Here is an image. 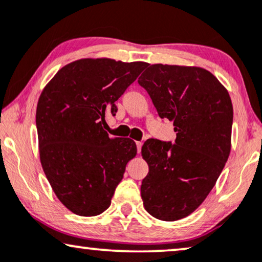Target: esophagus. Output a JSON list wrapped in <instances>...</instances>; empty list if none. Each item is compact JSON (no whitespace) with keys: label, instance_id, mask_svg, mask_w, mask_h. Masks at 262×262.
<instances>
[{"label":"esophagus","instance_id":"obj_1","mask_svg":"<svg viewBox=\"0 0 262 262\" xmlns=\"http://www.w3.org/2000/svg\"><path fill=\"white\" fill-rule=\"evenodd\" d=\"M141 146H142V142H137V148H138V153H140L141 151Z\"/></svg>","mask_w":262,"mask_h":262}]
</instances>
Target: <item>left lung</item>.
Listing matches in <instances>:
<instances>
[{"label": "left lung", "mask_w": 262, "mask_h": 262, "mask_svg": "<svg viewBox=\"0 0 262 262\" xmlns=\"http://www.w3.org/2000/svg\"><path fill=\"white\" fill-rule=\"evenodd\" d=\"M139 83L176 132L175 144L148 139L142 146L148 164L144 207L160 221H179L200 206L224 169L231 151V98L201 67L147 64Z\"/></svg>", "instance_id": "8db88e82"}]
</instances>
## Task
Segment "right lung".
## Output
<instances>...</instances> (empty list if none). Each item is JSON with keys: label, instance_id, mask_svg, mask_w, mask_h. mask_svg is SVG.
<instances>
[{"label": "right lung", "instance_id": "add662e5", "mask_svg": "<svg viewBox=\"0 0 262 262\" xmlns=\"http://www.w3.org/2000/svg\"><path fill=\"white\" fill-rule=\"evenodd\" d=\"M146 67V62L81 58L62 67L41 91L36 113L41 167L73 213H103L137 156L132 139L111 138L103 124Z\"/></svg>", "mask_w": 262, "mask_h": 262}]
</instances>
